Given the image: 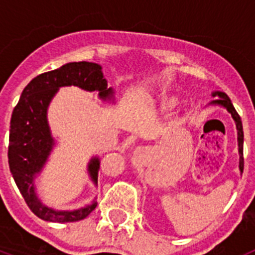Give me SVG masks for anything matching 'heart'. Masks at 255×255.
<instances>
[{"mask_svg": "<svg viewBox=\"0 0 255 255\" xmlns=\"http://www.w3.org/2000/svg\"><path fill=\"white\" fill-rule=\"evenodd\" d=\"M177 103V101L175 100V98H172V100H167V102H166V106H168V107H172V106H175Z\"/></svg>", "mask_w": 255, "mask_h": 255, "instance_id": "heart-1", "label": "heart"}]
</instances>
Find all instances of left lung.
Masks as SVG:
<instances>
[{"instance_id":"obj_1","label":"left lung","mask_w":255,"mask_h":255,"mask_svg":"<svg viewBox=\"0 0 255 255\" xmlns=\"http://www.w3.org/2000/svg\"><path fill=\"white\" fill-rule=\"evenodd\" d=\"M212 97H215L217 100L212 101L209 103V106H220V107H224L231 117H233V120L235 121L236 125V131H238V148H239V155H240V158H239V170H240V173H243V170H244V158H243V147H244V131H243V124H242V119L238 115L236 110L234 108L233 103H231V100H230L229 97H227L226 93L220 91H215L212 92Z\"/></svg>"}]
</instances>
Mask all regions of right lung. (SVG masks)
Segmentation results:
<instances>
[{"instance_id": "right-lung-1", "label": "right lung", "mask_w": 255, "mask_h": 255, "mask_svg": "<svg viewBox=\"0 0 255 255\" xmlns=\"http://www.w3.org/2000/svg\"><path fill=\"white\" fill-rule=\"evenodd\" d=\"M78 87L98 92L102 101L115 102L114 89L107 87L102 66L94 62H69L56 70L40 74L24 88L13 108L8 139V166L17 188L30 211L48 222H75L84 220L97 207V197L91 204L71 211H60L42 203L37 194L35 180L43 171L56 145L48 124V107L62 87ZM100 157H92L87 171L97 186Z\"/></svg>"}]
</instances>
